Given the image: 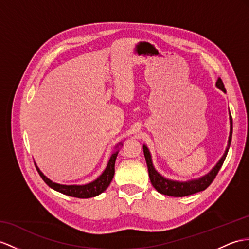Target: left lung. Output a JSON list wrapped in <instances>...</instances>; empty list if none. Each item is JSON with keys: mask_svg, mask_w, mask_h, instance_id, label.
I'll return each instance as SVG.
<instances>
[{"mask_svg": "<svg viewBox=\"0 0 249 249\" xmlns=\"http://www.w3.org/2000/svg\"><path fill=\"white\" fill-rule=\"evenodd\" d=\"M216 87L220 89H222L224 93H226L225 87H224V83H223L221 78L217 79ZM231 137H232V117H231V115H230V134H229V139H228V145L226 148L225 153H224L220 161L217 162L216 166L212 169V170L208 174H206L205 177L198 178V179L184 181V183L183 181H175V180H171V179H168V178H165L163 177H161V175L157 172L153 167L152 160H151V155H150L148 148L145 147V145H143V154H144L145 161H147L151 184H152L155 189L160 193H161V195L169 196H175V197L191 196V195H195V193H196V192L205 190L206 188H208L212 181H213L217 173H219L221 167L223 166V162H224V160H225L227 153H228L230 143H231Z\"/></svg>", "mask_w": 249, "mask_h": 249, "instance_id": "left-lung-1", "label": "left lung"}]
</instances>
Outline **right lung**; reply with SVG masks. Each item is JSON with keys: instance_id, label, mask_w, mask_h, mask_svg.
<instances>
[{"instance_id": "obj_1", "label": "right lung", "mask_w": 249, "mask_h": 249, "mask_svg": "<svg viewBox=\"0 0 249 249\" xmlns=\"http://www.w3.org/2000/svg\"><path fill=\"white\" fill-rule=\"evenodd\" d=\"M118 152H115L112 154L110 160H108L107 166L106 168V170L104 171L100 177L95 179L94 181L87 185H82V186H77V185H60L53 183L51 179H48L45 175H43L39 169L37 168V170L40 174V177L42 178L45 183L53 188V190H56L58 192H61L63 195L70 196L72 197H78V198H89V197H93L100 195V193L104 192L108 185L111 184V181L113 179L114 173H115V160H116Z\"/></svg>"}]
</instances>
